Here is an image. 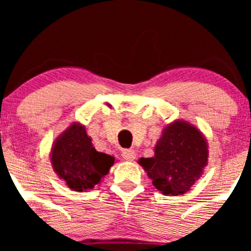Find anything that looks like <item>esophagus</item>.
I'll return each instance as SVG.
<instances>
[{
    "instance_id": "esophagus-1",
    "label": "esophagus",
    "mask_w": 251,
    "mask_h": 251,
    "mask_svg": "<svg viewBox=\"0 0 251 251\" xmlns=\"http://www.w3.org/2000/svg\"><path fill=\"white\" fill-rule=\"evenodd\" d=\"M121 155H123V158L125 159L126 161H133L136 159V153L132 149H124Z\"/></svg>"
}]
</instances>
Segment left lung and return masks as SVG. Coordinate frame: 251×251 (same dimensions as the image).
<instances>
[{
    "mask_svg": "<svg viewBox=\"0 0 251 251\" xmlns=\"http://www.w3.org/2000/svg\"><path fill=\"white\" fill-rule=\"evenodd\" d=\"M209 160L207 141L197 126L175 120L164 127L151 158L138 164L164 196L187 193L204 173Z\"/></svg>",
    "mask_w": 251,
    "mask_h": 251,
    "instance_id": "8db88e82",
    "label": "left lung"
}]
</instances>
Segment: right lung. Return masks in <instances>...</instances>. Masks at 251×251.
Listing matches in <instances>:
<instances>
[{"instance_id": "1", "label": "right lung", "mask_w": 251, "mask_h": 251, "mask_svg": "<svg viewBox=\"0 0 251 251\" xmlns=\"http://www.w3.org/2000/svg\"><path fill=\"white\" fill-rule=\"evenodd\" d=\"M50 161L72 191L87 192L102 183L115 158L96 151L85 125L72 123L53 142Z\"/></svg>"}]
</instances>
